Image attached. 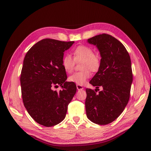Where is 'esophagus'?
Returning a JSON list of instances; mask_svg holds the SVG:
<instances>
[{
	"mask_svg": "<svg viewBox=\"0 0 151 151\" xmlns=\"http://www.w3.org/2000/svg\"><path fill=\"white\" fill-rule=\"evenodd\" d=\"M76 86H77V89L78 90H83V87H82V85H77Z\"/></svg>",
	"mask_w": 151,
	"mask_h": 151,
	"instance_id": "esophagus-1",
	"label": "esophagus"
}]
</instances>
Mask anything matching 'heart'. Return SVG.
I'll return each mask as SVG.
<instances>
[{
  "label": "heart",
  "mask_w": 151,
  "mask_h": 151,
  "mask_svg": "<svg viewBox=\"0 0 151 151\" xmlns=\"http://www.w3.org/2000/svg\"><path fill=\"white\" fill-rule=\"evenodd\" d=\"M74 59L70 55H66L62 60V65L67 73L73 70L76 62L81 63V71L77 72L70 76L68 79L70 82L77 85L85 84L91 76V69L93 72L97 71L101 64V60L98 55L94 53L93 50L89 46L81 45L77 47L73 51Z\"/></svg>",
  "instance_id": "obj_1"
}]
</instances>
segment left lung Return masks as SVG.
Masks as SVG:
<instances>
[{
  "mask_svg": "<svg viewBox=\"0 0 151 151\" xmlns=\"http://www.w3.org/2000/svg\"><path fill=\"white\" fill-rule=\"evenodd\" d=\"M87 42L96 46L101 59L90 81L96 89H86V113L92 122L106 125L122 113L129 101L133 82L130 57L124 45L111 35H97ZM99 86L103 90L96 93Z\"/></svg>",
  "mask_w": 151,
  "mask_h": 151,
  "instance_id": "1",
  "label": "left lung"
}]
</instances>
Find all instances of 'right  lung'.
Segmentation results:
<instances>
[{
  "label": "right lung",
  "instance_id": "1",
  "mask_svg": "<svg viewBox=\"0 0 151 151\" xmlns=\"http://www.w3.org/2000/svg\"><path fill=\"white\" fill-rule=\"evenodd\" d=\"M74 43L43 39L24 57L20 77L23 102L31 117L43 126L52 127L62 122L76 93L75 83L66 81L62 65L64 51ZM58 84L63 88L59 92L52 89Z\"/></svg>",
  "mask_w": 151,
  "mask_h": 151
}]
</instances>
